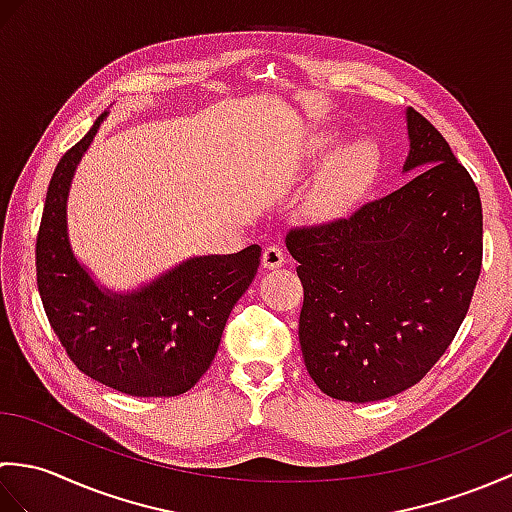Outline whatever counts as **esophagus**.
<instances>
[{
    "instance_id": "1",
    "label": "esophagus",
    "mask_w": 512,
    "mask_h": 512,
    "mask_svg": "<svg viewBox=\"0 0 512 512\" xmlns=\"http://www.w3.org/2000/svg\"><path fill=\"white\" fill-rule=\"evenodd\" d=\"M284 264H286V253H284V250H281L275 244H270V246L264 248V255H262V266L264 268L273 270V268H279V266H284Z\"/></svg>"
}]
</instances>
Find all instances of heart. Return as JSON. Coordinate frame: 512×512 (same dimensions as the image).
<instances>
[{
	"mask_svg": "<svg viewBox=\"0 0 512 512\" xmlns=\"http://www.w3.org/2000/svg\"><path fill=\"white\" fill-rule=\"evenodd\" d=\"M339 140L341 136L330 129L314 132L299 154L310 165L329 158L308 195L310 209L317 213H334L354 202L374 182L380 167V151L372 138H356L332 154Z\"/></svg>",
	"mask_w": 512,
	"mask_h": 512,
	"instance_id": "1",
	"label": "heart"
}]
</instances>
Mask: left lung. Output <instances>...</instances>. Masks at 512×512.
Returning <instances> with one entry per match:
<instances>
[{
    "label": "left lung",
    "instance_id": "left-lung-1",
    "mask_svg": "<svg viewBox=\"0 0 512 512\" xmlns=\"http://www.w3.org/2000/svg\"><path fill=\"white\" fill-rule=\"evenodd\" d=\"M407 132L402 171H418L407 184L286 235L303 286V361L336 400H383L424 378L458 334L482 270L473 178L413 107Z\"/></svg>",
    "mask_w": 512,
    "mask_h": 512
}]
</instances>
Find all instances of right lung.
<instances>
[{
    "label": "right lung",
    "instance_id": "1",
    "mask_svg": "<svg viewBox=\"0 0 512 512\" xmlns=\"http://www.w3.org/2000/svg\"><path fill=\"white\" fill-rule=\"evenodd\" d=\"M105 116L52 173L35 250L43 310L85 376L129 396H180L211 367L228 314L257 275L262 248L187 259L129 295L96 286L70 248L65 206L74 169Z\"/></svg>",
    "mask_w": 512,
    "mask_h": 512
}]
</instances>
